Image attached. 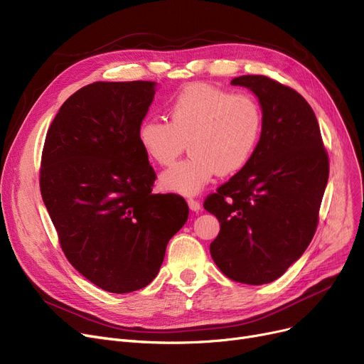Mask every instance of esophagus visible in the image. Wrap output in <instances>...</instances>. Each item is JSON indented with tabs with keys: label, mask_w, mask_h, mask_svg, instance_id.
I'll list each match as a JSON object with an SVG mask.
<instances>
[{
	"label": "esophagus",
	"mask_w": 364,
	"mask_h": 364,
	"mask_svg": "<svg viewBox=\"0 0 364 364\" xmlns=\"http://www.w3.org/2000/svg\"><path fill=\"white\" fill-rule=\"evenodd\" d=\"M188 205H189V209H191L193 212H200V209H201L200 201L194 200V198H189L188 200Z\"/></svg>",
	"instance_id": "1"
}]
</instances>
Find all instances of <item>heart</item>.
<instances>
[{
    "label": "heart",
    "mask_w": 364,
    "mask_h": 364,
    "mask_svg": "<svg viewBox=\"0 0 364 364\" xmlns=\"http://www.w3.org/2000/svg\"><path fill=\"white\" fill-rule=\"evenodd\" d=\"M168 123L146 117L137 127V141L146 157L167 167L186 146L191 157L164 171L161 188L196 196L216 173L234 175L245 168L262 133V109L255 96L232 93L209 84L183 89L168 103Z\"/></svg>",
    "instance_id": "obj_1"
}]
</instances>
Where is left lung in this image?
I'll return each mask as SVG.
<instances>
[{
    "mask_svg": "<svg viewBox=\"0 0 364 364\" xmlns=\"http://www.w3.org/2000/svg\"><path fill=\"white\" fill-rule=\"evenodd\" d=\"M231 84L261 102V139L247 166L203 205L220 223L210 245L215 264L228 279L259 286L282 277L313 240L328 155L313 108L295 89L265 75Z\"/></svg>",
    "mask_w": 364,
    "mask_h": 364,
    "instance_id": "obj_1",
    "label": "left lung"
}]
</instances>
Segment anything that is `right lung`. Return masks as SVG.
<instances>
[{
    "mask_svg": "<svg viewBox=\"0 0 364 364\" xmlns=\"http://www.w3.org/2000/svg\"><path fill=\"white\" fill-rule=\"evenodd\" d=\"M154 81H96L51 121L40 189L59 245L85 279L111 293L148 286L168 240L188 219L176 194H154L157 175L137 141Z\"/></svg>",
    "mask_w": 364,
    "mask_h": 364,
    "instance_id": "obj_1",
    "label": "right lung"
}]
</instances>
